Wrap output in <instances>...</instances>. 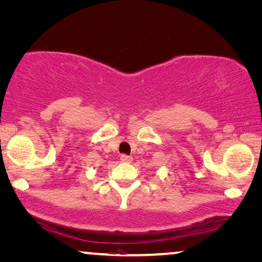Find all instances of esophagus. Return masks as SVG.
Instances as JSON below:
<instances>
[{
  "instance_id": "obj_1",
  "label": "esophagus",
  "mask_w": 262,
  "mask_h": 262,
  "mask_svg": "<svg viewBox=\"0 0 262 262\" xmlns=\"http://www.w3.org/2000/svg\"><path fill=\"white\" fill-rule=\"evenodd\" d=\"M120 160L124 163H131L132 162V157L127 156V155H122L120 156Z\"/></svg>"
}]
</instances>
